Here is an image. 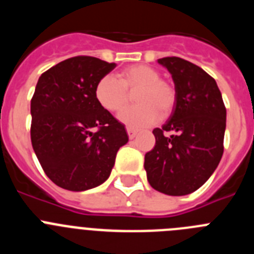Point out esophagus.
Wrapping results in <instances>:
<instances>
[{
	"instance_id": "esophagus-1",
	"label": "esophagus",
	"mask_w": 254,
	"mask_h": 254,
	"mask_svg": "<svg viewBox=\"0 0 254 254\" xmlns=\"http://www.w3.org/2000/svg\"><path fill=\"white\" fill-rule=\"evenodd\" d=\"M127 133H128V137L131 138H134L136 137V134H137V131L134 128H132V127H127Z\"/></svg>"
}]
</instances>
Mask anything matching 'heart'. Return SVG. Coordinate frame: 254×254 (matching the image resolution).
Here are the masks:
<instances>
[{"label": "heart", "instance_id": "b5f03b06", "mask_svg": "<svg viewBox=\"0 0 254 254\" xmlns=\"http://www.w3.org/2000/svg\"><path fill=\"white\" fill-rule=\"evenodd\" d=\"M134 94L137 105L127 108L120 120L131 127H145L161 118H167L177 102L174 85L160 77V72L147 64H133L123 68L118 75H107L95 86V99L107 112L118 113L129 103Z\"/></svg>", "mask_w": 254, "mask_h": 254}]
</instances>
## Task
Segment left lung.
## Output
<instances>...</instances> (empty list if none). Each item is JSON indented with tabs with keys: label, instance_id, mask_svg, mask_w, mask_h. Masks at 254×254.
Masks as SVG:
<instances>
[{
	"label": "left lung",
	"instance_id": "left-lung-1",
	"mask_svg": "<svg viewBox=\"0 0 254 254\" xmlns=\"http://www.w3.org/2000/svg\"><path fill=\"white\" fill-rule=\"evenodd\" d=\"M158 62L172 73L177 102L165 125L152 131L155 146L143 167L154 190L185 196L198 190L221 160L226 108L216 81L201 67L179 57Z\"/></svg>",
	"mask_w": 254,
	"mask_h": 254
}]
</instances>
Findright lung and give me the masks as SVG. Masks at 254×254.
<instances>
[{"instance_id": "add662e5", "label": "right lung", "mask_w": 254, "mask_h": 254, "mask_svg": "<svg viewBox=\"0 0 254 254\" xmlns=\"http://www.w3.org/2000/svg\"><path fill=\"white\" fill-rule=\"evenodd\" d=\"M76 56L47 69L30 102L31 145L55 185L86 190L109 177L117 151L128 141L125 126L95 99V86L116 67Z\"/></svg>"}]
</instances>
